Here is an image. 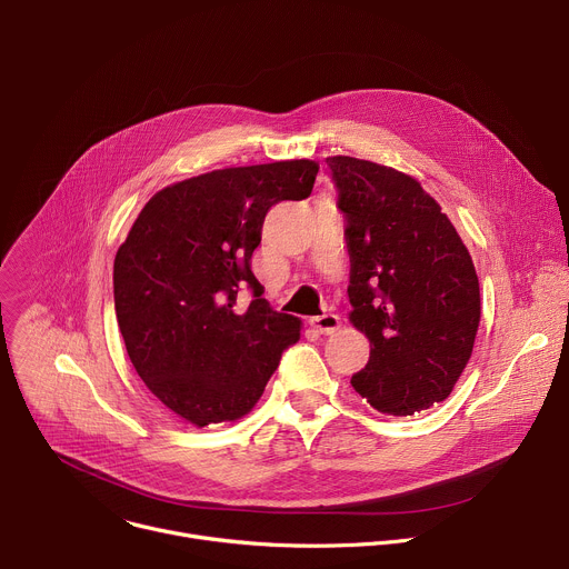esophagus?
I'll use <instances>...</instances> for the list:
<instances>
[{"label":"esophagus","instance_id":"esophagus-1","mask_svg":"<svg viewBox=\"0 0 569 569\" xmlns=\"http://www.w3.org/2000/svg\"><path fill=\"white\" fill-rule=\"evenodd\" d=\"M310 327L321 336H329L340 329V317L336 312H323V315L310 317Z\"/></svg>","mask_w":569,"mask_h":569}]
</instances>
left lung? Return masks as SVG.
<instances>
[{
    "mask_svg": "<svg viewBox=\"0 0 569 569\" xmlns=\"http://www.w3.org/2000/svg\"><path fill=\"white\" fill-rule=\"evenodd\" d=\"M351 259V323L371 342L353 389L410 417L450 396L472 353L479 281L457 229L421 184L356 157H329Z\"/></svg>",
    "mask_w": 569,
    "mask_h": 569,
    "instance_id": "obj_1",
    "label": "left lung"
}]
</instances>
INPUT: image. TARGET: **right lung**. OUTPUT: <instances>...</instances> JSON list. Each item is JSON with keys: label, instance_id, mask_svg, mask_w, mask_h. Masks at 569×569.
I'll list each match as a JSON object with an SVG mask.
<instances>
[{"label": "right lung", "instance_id": "add662e5", "mask_svg": "<svg viewBox=\"0 0 569 569\" xmlns=\"http://www.w3.org/2000/svg\"><path fill=\"white\" fill-rule=\"evenodd\" d=\"M310 159L211 171L154 193L114 259V308L146 387L184 421H236L261 398L301 321L252 272L266 213L310 196ZM253 301L240 309L237 292Z\"/></svg>", "mask_w": 569, "mask_h": 569}]
</instances>
